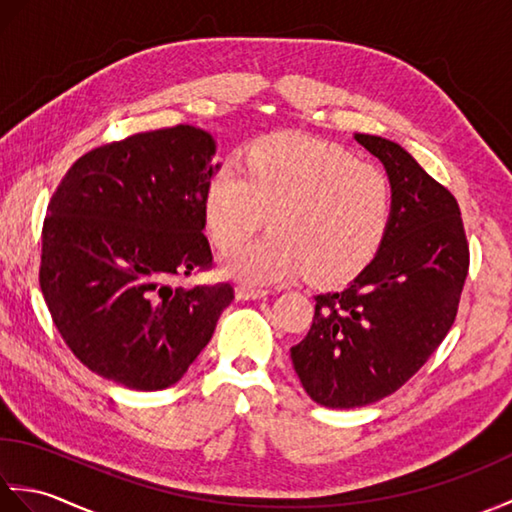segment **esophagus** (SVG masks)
I'll return each mask as SVG.
<instances>
[{
	"mask_svg": "<svg viewBox=\"0 0 512 512\" xmlns=\"http://www.w3.org/2000/svg\"><path fill=\"white\" fill-rule=\"evenodd\" d=\"M268 295V290L264 288H253V286H237L235 288V297L242 299V301H248V299H262Z\"/></svg>",
	"mask_w": 512,
	"mask_h": 512,
	"instance_id": "34e87169",
	"label": "esophagus"
}]
</instances>
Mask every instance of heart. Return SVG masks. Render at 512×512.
Returning <instances> with one entry per match:
<instances>
[{
  "instance_id": "heart-1",
  "label": "heart",
  "mask_w": 512,
  "mask_h": 512,
  "mask_svg": "<svg viewBox=\"0 0 512 512\" xmlns=\"http://www.w3.org/2000/svg\"><path fill=\"white\" fill-rule=\"evenodd\" d=\"M273 233L222 259L246 284L308 275L332 286L352 279L383 246L394 215V189L383 169L345 147L301 136H268L250 147L246 176L231 162L204 191V222L220 250L264 226Z\"/></svg>"
}]
</instances>
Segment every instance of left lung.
<instances>
[{
  "mask_svg": "<svg viewBox=\"0 0 512 512\" xmlns=\"http://www.w3.org/2000/svg\"><path fill=\"white\" fill-rule=\"evenodd\" d=\"M394 189V215L376 257L339 292L314 297L312 328L290 347L308 396L354 409L394 394L438 350L458 314L469 244L458 200L409 151L354 134Z\"/></svg>",
  "mask_w": 512,
  "mask_h": 512,
  "instance_id": "left-lung-1",
  "label": "left lung"
}]
</instances>
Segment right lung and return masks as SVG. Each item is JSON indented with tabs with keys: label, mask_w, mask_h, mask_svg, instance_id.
Returning <instances> with one entry per match:
<instances>
[{
	"label": "right lung",
	"mask_w": 512,
	"mask_h": 512,
	"mask_svg": "<svg viewBox=\"0 0 512 512\" xmlns=\"http://www.w3.org/2000/svg\"><path fill=\"white\" fill-rule=\"evenodd\" d=\"M213 156L200 127L134 134L81 156L52 195L43 299L74 356L112 383L176 385L235 299L231 284H171L213 262L202 233Z\"/></svg>",
	"instance_id": "obj_1"
}]
</instances>
